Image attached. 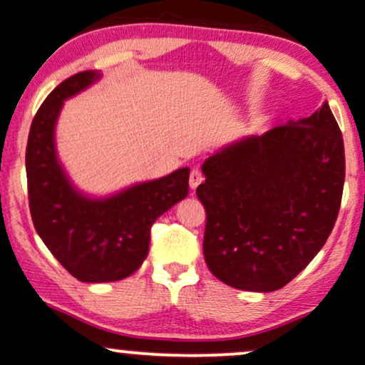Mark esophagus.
I'll use <instances>...</instances> for the list:
<instances>
[{
    "label": "esophagus",
    "mask_w": 365,
    "mask_h": 365,
    "mask_svg": "<svg viewBox=\"0 0 365 365\" xmlns=\"http://www.w3.org/2000/svg\"><path fill=\"white\" fill-rule=\"evenodd\" d=\"M202 180H204V176H202L201 171H199V170H192V171H190V176H189L190 189H192V190L197 189V187L202 183Z\"/></svg>",
    "instance_id": "34e87169"
}]
</instances>
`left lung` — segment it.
I'll return each instance as SVG.
<instances>
[{
	"label": "left lung",
	"mask_w": 365,
	"mask_h": 365,
	"mask_svg": "<svg viewBox=\"0 0 365 365\" xmlns=\"http://www.w3.org/2000/svg\"><path fill=\"white\" fill-rule=\"evenodd\" d=\"M204 259L222 282L270 293L322 250L345 183L341 131L324 102L310 118L234 142L202 164Z\"/></svg>",
	"instance_id": "left-lung-1"
}]
</instances>
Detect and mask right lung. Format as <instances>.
I'll return each instance as SVG.
<instances>
[{"instance_id": "obj_1", "label": "right lung", "mask_w": 365, "mask_h": 365, "mask_svg": "<svg viewBox=\"0 0 365 365\" xmlns=\"http://www.w3.org/2000/svg\"><path fill=\"white\" fill-rule=\"evenodd\" d=\"M100 79L97 71L71 76L48 95L31 124L26 150L33 223L60 265L81 282H114L137 272L149 253L150 227L189 194V168L137 183L109 197L81 194L55 149L63 100Z\"/></svg>"}]
</instances>
